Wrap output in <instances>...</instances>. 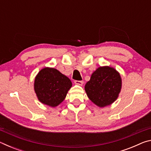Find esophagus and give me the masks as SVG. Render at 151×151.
<instances>
[{
	"label": "esophagus",
	"mask_w": 151,
	"mask_h": 151,
	"mask_svg": "<svg viewBox=\"0 0 151 151\" xmlns=\"http://www.w3.org/2000/svg\"><path fill=\"white\" fill-rule=\"evenodd\" d=\"M75 83L76 84V85H83V81H76V80H75Z\"/></svg>",
	"instance_id": "34e87169"
}]
</instances>
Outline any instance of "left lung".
Masks as SVG:
<instances>
[{
    "label": "left lung",
    "mask_w": 151,
    "mask_h": 151,
    "mask_svg": "<svg viewBox=\"0 0 151 151\" xmlns=\"http://www.w3.org/2000/svg\"><path fill=\"white\" fill-rule=\"evenodd\" d=\"M89 99L100 107L116 101L121 89L119 73L109 66H101L92 74L85 86Z\"/></svg>",
    "instance_id": "1"
}]
</instances>
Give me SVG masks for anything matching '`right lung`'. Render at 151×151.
<instances>
[{
	"label": "right lung",
	"instance_id": "1",
	"mask_svg": "<svg viewBox=\"0 0 151 151\" xmlns=\"http://www.w3.org/2000/svg\"><path fill=\"white\" fill-rule=\"evenodd\" d=\"M71 86L67 76L52 68H43L35 81V91L39 100L52 107L62 103Z\"/></svg>",
	"mask_w": 151,
	"mask_h": 151
}]
</instances>
